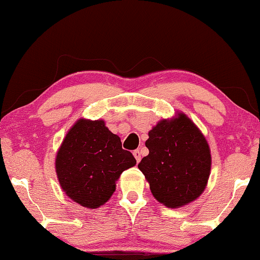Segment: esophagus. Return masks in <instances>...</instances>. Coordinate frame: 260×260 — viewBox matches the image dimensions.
I'll return each mask as SVG.
<instances>
[{
    "label": "esophagus",
    "mask_w": 260,
    "mask_h": 260,
    "mask_svg": "<svg viewBox=\"0 0 260 260\" xmlns=\"http://www.w3.org/2000/svg\"><path fill=\"white\" fill-rule=\"evenodd\" d=\"M134 156H135V158H136L137 163L141 161V151L140 150H135L134 151Z\"/></svg>",
    "instance_id": "34e87169"
}]
</instances>
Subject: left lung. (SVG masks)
<instances>
[{"instance_id": "obj_1", "label": "left lung", "mask_w": 260, "mask_h": 260, "mask_svg": "<svg viewBox=\"0 0 260 260\" xmlns=\"http://www.w3.org/2000/svg\"><path fill=\"white\" fill-rule=\"evenodd\" d=\"M145 147L149 155L138 168L156 200L179 208L200 197L211 173V150L204 135L184 113L159 120L149 131Z\"/></svg>"}]
</instances>
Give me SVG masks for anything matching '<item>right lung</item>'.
Returning a JSON list of instances; mask_svg holds the SVG:
<instances>
[{"label": "right lung", "mask_w": 260, "mask_h": 260, "mask_svg": "<svg viewBox=\"0 0 260 260\" xmlns=\"http://www.w3.org/2000/svg\"><path fill=\"white\" fill-rule=\"evenodd\" d=\"M136 165L117 135L104 120L79 119L60 145L55 170L60 186L70 199L86 208H98L111 198L116 181Z\"/></svg>", "instance_id": "1"}]
</instances>
